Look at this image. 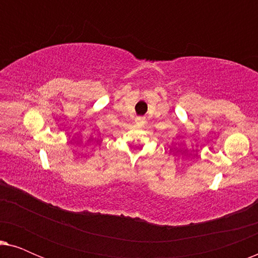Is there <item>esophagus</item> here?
Listing matches in <instances>:
<instances>
[{"instance_id":"34e87169","label":"esophagus","mask_w":258,"mask_h":258,"mask_svg":"<svg viewBox=\"0 0 258 258\" xmlns=\"http://www.w3.org/2000/svg\"><path fill=\"white\" fill-rule=\"evenodd\" d=\"M135 122H136V124H139L140 126H142V125L146 124V118L142 117V116H139V117H136Z\"/></svg>"}]
</instances>
